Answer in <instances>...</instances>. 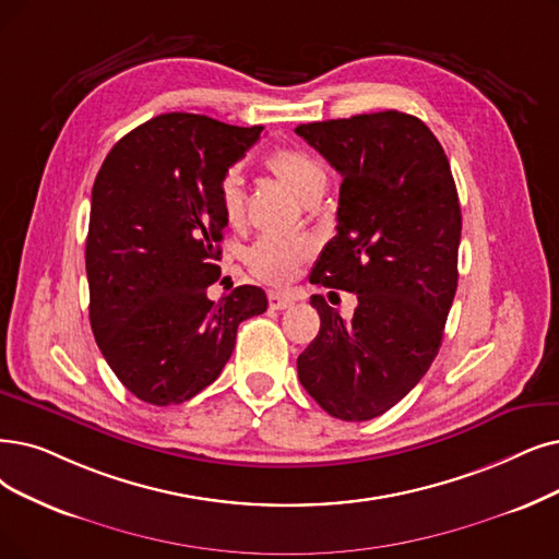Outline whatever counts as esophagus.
Instances as JSON below:
<instances>
[{
  "label": "esophagus",
  "mask_w": 559,
  "mask_h": 559,
  "mask_svg": "<svg viewBox=\"0 0 559 559\" xmlns=\"http://www.w3.org/2000/svg\"><path fill=\"white\" fill-rule=\"evenodd\" d=\"M267 305H271L273 309H286L294 305V296L284 294V292H271L267 294Z\"/></svg>",
  "instance_id": "34e87169"
}]
</instances>
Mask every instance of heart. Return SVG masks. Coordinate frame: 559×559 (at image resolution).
<instances>
[{
    "label": "heart",
    "instance_id": "obj_1",
    "mask_svg": "<svg viewBox=\"0 0 559 559\" xmlns=\"http://www.w3.org/2000/svg\"><path fill=\"white\" fill-rule=\"evenodd\" d=\"M261 165L305 204L311 197H319L325 190V183H328L325 167L307 151H300L294 146H277L263 155ZM217 199H219V211L225 215L227 225L238 227L245 215V192H242V181L236 171L222 176ZM311 254H314V245H311L309 238L263 236L252 245L248 254H245V261H248L250 271L259 280L271 282V284H284L300 271V265Z\"/></svg>",
    "mask_w": 559,
    "mask_h": 559
}]
</instances>
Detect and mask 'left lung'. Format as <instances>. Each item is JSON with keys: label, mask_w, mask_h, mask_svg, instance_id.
Segmentation results:
<instances>
[{"label": "left lung", "mask_w": 559, "mask_h": 559, "mask_svg": "<svg viewBox=\"0 0 559 559\" xmlns=\"http://www.w3.org/2000/svg\"><path fill=\"white\" fill-rule=\"evenodd\" d=\"M296 132L342 174L337 236L309 282L357 296L348 321L311 296L321 330L298 357V378L332 417L373 419L438 355L459 282L456 183L433 132L404 111L302 123Z\"/></svg>", "instance_id": "8db88e82"}]
</instances>
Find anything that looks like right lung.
<instances>
[{
	"instance_id": "obj_1",
	"label": "right lung",
	"mask_w": 559,
	"mask_h": 559,
	"mask_svg": "<svg viewBox=\"0 0 559 559\" xmlns=\"http://www.w3.org/2000/svg\"><path fill=\"white\" fill-rule=\"evenodd\" d=\"M261 130L171 111L130 130L96 176L88 319L109 369L146 404H183L209 388L238 325L267 307L259 286L217 302L206 294L227 227L217 188Z\"/></svg>"
}]
</instances>
